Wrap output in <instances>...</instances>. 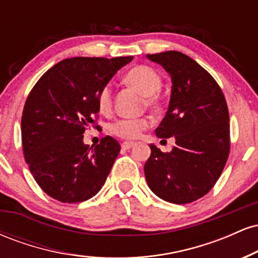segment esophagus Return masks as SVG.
Here are the masks:
<instances>
[{"label": "esophagus", "instance_id": "esophagus-1", "mask_svg": "<svg viewBox=\"0 0 258 258\" xmlns=\"http://www.w3.org/2000/svg\"><path fill=\"white\" fill-rule=\"evenodd\" d=\"M135 144L136 143H133V142H123V143L121 144V148L125 150H128V149H131V148L135 147Z\"/></svg>", "mask_w": 258, "mask_h": 258}]
</instances>
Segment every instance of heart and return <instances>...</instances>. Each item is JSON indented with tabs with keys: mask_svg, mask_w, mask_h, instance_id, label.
I'll list each match as a JSON object with an SVG mask.
<instances>
[{
	"mask_svg": "<svg viewBox=\"0 0 258 258\" xmlns=\"http://www.w3.org/2000/svg\"><path fill=\"white\" fill-rule=\"evenodd\" d=\"M126 85L131 86L136 91H138L142 96L148 97V105H155L156 100L154 94H156L161 88V78L153 68L147 65H138L126 74L123 79ZM97 104L100 112H109L112 106V94L110 86L106 85L99 91ZM149 126V120L146 117L139 119H120L114 121L109 125V131L116 137L123 139L137 138L143 130Z\"/></svg>",
	"mask_w": 258,
	"mask_h": 258,
	"instance_id": "heart-1",
	"label": "heart"
}]
</instances>
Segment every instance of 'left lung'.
Returning <instances> with one entry per match:
<instances>
[{
    "mask_svg": "<svg viewBox=\"0 0 258 258\" xmlns=\"http://www.w3.org/2000/svg\"><path fill=\"white\" fill-rule=\"evenodd\" d=\"M170 76V103L155 130L174 137L170 153L150 144L144 174L150 190L172 204H188L210 191L229 154V112L220 86L194 59L177 51L147 54Z\"/></svg>",
    "mask_w": 258,
    "mask_h": 258,
    "instance_id": "obj_1",
    "label": "left lung"
}]
</instances>
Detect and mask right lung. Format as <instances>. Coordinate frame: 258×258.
<instances>
[{
  "instance_id": "1",
  "label": "right lung",
  "mask_w": 258,
  "mask_h": 258,
  "mask_svg": "<svg viewBox=\"0 0 258 258\" xmlns=\"http://www.w3.org/2000/svg\"><path fill=\"white\" fill-rule=\"evenodd\" d=\"M132 59H64L29 94L22 116L23 150L35 180L53 199L81 203L104 185L120 144L106 136L90 147L84 133L99 111V91Z\"/></svg>"
}]
</instances>
